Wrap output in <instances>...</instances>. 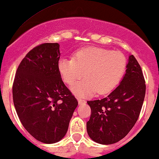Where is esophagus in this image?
Masks as SVG:
<instances>
[{
  "label": "esophagus",
  "mask_w": 159,
  "mask_h": 159,
  "mask_svg": "<svg viewBox=\"0 0 159 159\" xmlns=\"http://www.w3.org/2000/svg\"><path fill=\"white\" fill-rule=\"evenodd\" d=\"M78 103H79V105H82V104H84L86 103V101L83 100V99H81V98H78Z\"/></svg>",
  "instance_id": "obj_1"
}]
</instances>
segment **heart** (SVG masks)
Instances as JSON below:
<instances>
[{"instance_id":"b5f03b06","label":"heart","mask_w":159,"mask_h":159,"mask_svg":"<svg viewBox=\"0 0 159 159\" xmlns=\"http://www.w3.org/2000/svg\"><path fill=\"white\" fill-rule=\"evenodd\" d=\"M64 83L72 84L71 91L79 97H89L95 93L105 94L113 90L122 79L127 59L117 51L98 47H89L78 51L73 59L61 57L57 64Z\"/></svg>"}]
</instances>
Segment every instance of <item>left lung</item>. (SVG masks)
Segmentation results:
<instances>
[{"mask_svg":"<svg viewBox=\"0 0 159 159\" xmlns=\"http://www.w3.org/2000/svg\"><path fill=\"white\" fill-rule=\"evenodd\" d=\"M125 75L106 98L88 101L91 107L86 123L89 137L95 143L110 145L125 137L138 120L146 94L144 76L139 63L129 55Z\"/></svg>","mask_w":159,"mask_h":159,"instance_id":"1","label":"left lung"}]
</instances>
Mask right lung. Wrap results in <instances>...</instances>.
I'll return each mask as SVG.
<instances>
[{
	"mask_svg": "<svg viewBox=\"0 0 159 159\" xmlns=\"http://www.w3.org/2000/svg\"><path fill=\"white\" fill-rule=\"evenodd\" d=\"M58 43L34 48L16 73L13 99L24 128L37 140L52 144L67 132L78 102L64 85L58 71Z\"/></svg>",
	"mask_w": 159,
	"mask_h": 159,
	"instance_id": "right-lung-1",
	"label": "right lung"
}]
</instances>
